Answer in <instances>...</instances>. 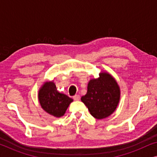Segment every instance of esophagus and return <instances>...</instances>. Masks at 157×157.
Returning <instances> with one entry per match:
<instances>
[{"instance_id": "esophagus-1", "label": "esophagus", "mask_w": 157, "mask_h": 157, "mask_svg": "<svg viewBox=\"0 0 157 157\" xmlns=\"http://www.w3.org/2000/svg\"><path fill=\"white\" fill-rule=\"evenodd\" d=\"M74 99L75 101H78L80 100V96H79V95H75L74 96Z\"/></svg>"}]
</instances>
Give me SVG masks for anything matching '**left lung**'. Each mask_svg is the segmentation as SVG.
Masks as SVG:
<instances>
[{"label": "left lung", "mask_w": 157, "mask_h": 157, "mask_svg": "<svg viewBox=\"0 0 157 157\" xmlns=\"http://www.w3.org/2000/svg\"><path fill=\"white\" fill-rule=\"evenodd\" d=\"M121 98V90L114 77L106 71L89 81L87 92L81 100L95 119L109 117L117 109Z\"/></svg>", "instance_id": "left-lung-1"}]
</instances>
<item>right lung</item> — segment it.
I'll list each match as a JSON object with an SVG mask.
<instances>
[{
  "label": "right lung",
  "instance_id": "1",
  "mask_svg": "<svg viewBox=\"0 0 157 157\" xmlns=\"http://www.w3.org/2000/svg\"><path fill=\"white\" fill-rule=\"evenodd\" d=\"M38 101L44 110L53 117H63L73 101L67 95L58 91L53 81H46L38 90Z\"/></svg>",
  "mask_w": 157,
  "mask_h": 157
}]
</instances>
